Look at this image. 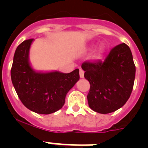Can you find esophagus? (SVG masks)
Segmentation results:
<instances>
[{
  "label": "esophagus",
  "instance_id": "34e87169",
  "mask_svg": "<svg viewBox=\"0 0 148 148\" xmlns=\"http://www.w3.org/2000/svg\"><path fill=\"white\" fill-rule=\"evenodd\" d=\"M84 72L83 70H82V69H80V70H79V75H80V78H83L84 77Z\"/></svg>",
  "mask_w": 148,
  "mask_h": 148
}]
</instances>
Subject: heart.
I'll return each mask as SVG.
<instances>
[{"label": "heart", "instance_id": "heart-1", "mask_svg": "<svg viewBox=\"0 0 148 148\" xmlns=\"http://www.w3.org/2000/svg\"><path fill=\"white\" fill-rule=\"evenodd\" d=\"M104 51V46H101V47H99V49H98V52H99V53H103Z\"/></svg>", "mask_w": 148, "mask_h": 148}]
</instances>
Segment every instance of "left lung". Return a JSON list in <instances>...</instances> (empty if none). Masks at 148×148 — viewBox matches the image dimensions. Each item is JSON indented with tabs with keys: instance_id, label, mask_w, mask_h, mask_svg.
I'll use <instances>...</instances> for the list:
<instances>
[{
	"instance_id": "obj_1",
	"label": "left lung",
	"mask_w": 148,
	"mask_h": 148,
	"mask_svg": "<svg viewBox=\"0 0 148 148\" xmlns=\"http://www.w3.org/2000/svg\"><path fill=\"white\" fill-rule=\"evenodd\" d=\"M82 68L90 84L87 101L92 110L106 114L125 105L133 90L136 75L133 55L127 44L113 48L104 61L84 62Z\"/></svg>"
}]
</instances>
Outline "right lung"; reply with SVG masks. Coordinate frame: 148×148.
I'll return each instance as SVG.
<instances>
[{"label": "right lung", "instance_id": "add662e5", "mask_svg": "<svg viewBox=\"0 0 148 148\" xmlns=\"http://www.w3.org/2000/svg\"><path fill=\"white\" fill-rule=\"evenodd\" d=\"M34 40H24L17 47L11 69L12 82L26 108L38 114H50L64 106L67 92L79 80V70L70 73L34 70L29 61Z\"/></svg>", "mask_w": 148, "mask_h": 148}]
</instances>
